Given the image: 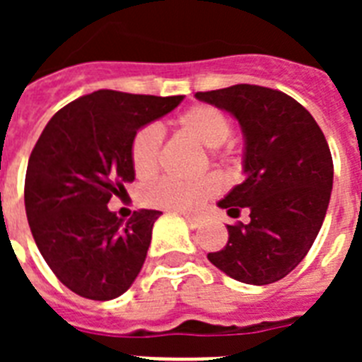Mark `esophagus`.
<instances>
[{"label":"esophagus","mask_w":362,"mask_h":362,"mask_svg":"<svg viewBox=\"0 0 362 362\" xmlns=\"http://www.w3.org/2000/svg\"><path fill=\"white\" fill-rule=\"evenodd\" d=\"M185 219H187V223L190 225V228H199V226L203 225V219H201V217L185 216Z\"/></svg>","instance_id":"esophagus-1"}]
</instances>
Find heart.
I'll list each match as a JSON object with an SVG mask.
<instances>
[{
    "mask_svg": "<svg viewBox=\"0 0 362 362\" xmlns=\"http://www.w3.org/2000/svg\"><path fill=\"white\" fill-rule=\"evenodd\" d=\"M181 130L192 136L201 145L217 148L232 134V123L225 112L212 105H194L175 119ZM163 134L158 124H146L136 132L130 145V159L134 172L139 177H148L156 172L161 150ZM217 192L216 179L203 177L197 181H179L165 177L146 190L148 203L175 212H196L204 201Z\"/></svg>",
    "mask_w": 362,
    "mask_h": 362,
    "instance_id": "1",
    "label": "heart"
}]
</instances>
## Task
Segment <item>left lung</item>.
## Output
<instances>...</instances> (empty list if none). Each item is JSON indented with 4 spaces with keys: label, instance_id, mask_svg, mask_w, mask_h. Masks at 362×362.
<instances>
[{
    "label": "left lung",
    "instance_id": "left-lung-1",
    "mask_svg": "<svg viewBox=\"0 0 362 362\" xmlns=\"http://www.w3.org/2000/svg\"><path fill=\"white\" fill-rule=\"evenodd\" d=\"M196 98L239 121L245 181L217 203L230 217L250 210V223L228 225L214 267L246 284H270L305 259L325 221L334 163L325 134L303 105L257 85L197 92Z\"/></svg>",
    "mask_w": 362,
    "mask_h": 362
}]
</instances>
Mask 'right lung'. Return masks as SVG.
Instances as JSON below:
<instances>
[{
    "instance_id": "add662e5",
    "label": "right lung",
    "mask_w": 362,
    "mask_h": 362,
    "mask_svg": "<svg viewBox=\"0 0 362 362\" xmlns=\"http://www.w3.org/2000/svg\"><path fill=\"white\" fill-rule=\"evenodd\" d=\"M183 99L98 90L56 112L41 132L28 159L25 210L41 255L74 293L116 299L141 272L161 212L123 221L107 204L136 179L137 130Z\"/></svg>"
}]
</instances>
